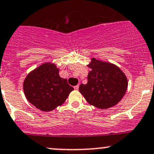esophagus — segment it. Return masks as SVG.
<instances>
[{"instance_id": "34e87169", "label": "esophagus", "mask_w": 154, "mask_h": 154, "mask_svg": "<svg viewBox=\"0 0 154 154\" xmlns=\"http://www.w3.org/2000/svg\"><path fill=\"white\" fill-rule=\"evenodd\" d=\"M74 88V89H75V90H78V89H79V85H75Z\"/></svg>"}]
</instances>
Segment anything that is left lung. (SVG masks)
<instances>
[{
    "label": "left lung",
    "instance_id": "8db88e82",
    "mask_svg": "<svg viewBox=\"0 0 154 154\" xmlns=\"http://www.w3.org/2000/svg\"><path fill=\"white\" fill-rule=\"evenodd\" d=\"M88 83L81 84L79 91L91 105L107 109L117 104L127 89L126 75L116 65L92 58Z\"/></svg>",
    "mask_w": 154,
    "mask_h": 154
}]
</instances>
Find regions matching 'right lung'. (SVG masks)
<instances>
[{
    "label": "right lung",
    "mask_w": 154,
    "mask_h": 154,
    "mask_svg": "<svg viewBox=\"0 0 154 154\" xmlns=\"http://www.w3.org/2000/svg\"><path fill=\"white\" fill-rule=\"evenodd\" d=\"M54 64L45 63L31 72L23 83L25 95L40 110L50 112L61 105L74 88L59 76Z\"/></svg>",
    "instance_id": "1"
}]
</instances>
